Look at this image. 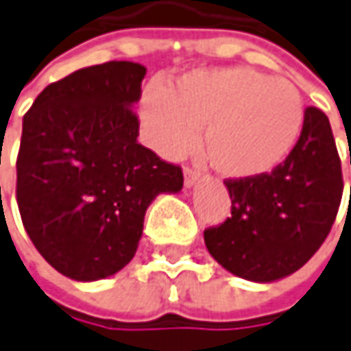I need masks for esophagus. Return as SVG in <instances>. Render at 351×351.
Masks as SVG:
<instances>
[{"mask_svg":"<svg viewBox=\"0 0 351 351\" xmlns=\"http://www.w3.org/2000/svg\"><path fill=\"white\" fill-rule=\"evenodd\" d=\"M197 178H199V175L195 173L194 169H188V167H186L184 169V186L186 188H192V186L197 182Z\"/></svg>","mask_w":351,"mask_h":351,"instance_id":"1","label":"esophagus"}]
</instances>
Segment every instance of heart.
Listing matches in <instances>:
<instances>
[{
    "label": "heart",
    "mask_w": 351,
    "mask_h": 351,
    "mask_svg": "<svg viewBox=\"0 0 351 351\" xmlns=\"http://www.w3.org/2000/svg\"><path fill=\"white\" fill-rule=\"evenodd\" d=\"M149 144L176 157L197 142L217 173L232 180L267 175L285 161L304 126V99L286 78L247 66L199 69L169 88L152 86L142 97Z\"/></svg>",
    "instance_id": "heart-1"
}]
</instances>
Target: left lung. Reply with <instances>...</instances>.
<instances>
[{"label":"left lung","instance_id":"8db88e82","mask_svg":"<svg viewBox=\"0 0 351 351\" xmlns=\"http://www.w3.org/2000/svg\"><path fill=\"white\" fill-rule=\"evenodd\" d=\"M225 186L230 217L204 232L217 263L252 282H273L302 269L330 232L344 188L328 117L307 107L302 134L280 165Z\"/></svg>","mask_w":351,"mask_h":351}]
</instances>
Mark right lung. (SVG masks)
Returning a JSON list of instances; mask_svg holds the SVG:
<instances>
[{
    "mask_svg": "<svg viewBox=\"0 0 351 351\" xmlns=\"http://www.w3.org/2000/svg\"><path fill=\"white\" fill-rule=\"evenodd\" d=\"M144 76L132 61L86 66L44 88L23 119L21 219L45 261L73 280L128 265L149 204L182 190L180 167L138 144L132 107Z\"/></svg>",
    "mask_w": 351,
    "mask_h": 351,
    "instance_id": "1",
    "label": "right lung"
}]
</instances>
